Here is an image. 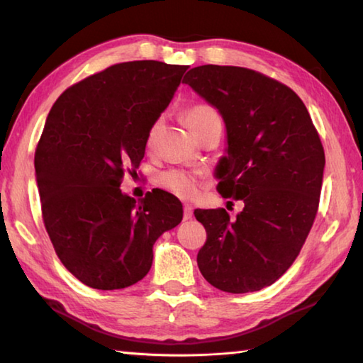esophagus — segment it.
Instances as JSON below:
<instances>
[{
  "label": "esophagus",
  "instance_id": "esophagus-1",
  "mask_svg": "<svg viewBox=\"0 0 363 363\" xmlns=\"http://www.w3.org/2000/svg\"><path fill=\"white\" fill-rule=\"evenodd\" d=\"M183 218H184V220H191V218H193V205H191V203H184Z\"/></svg>",
  "mask_w": 363,
  "mask_h": 363
}]
</instances>
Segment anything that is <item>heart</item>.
I'll return each instance as SVG.
<instances>
[{"instance_id":"b5f03b06","label":"heart","mask_w":363,"mask_h":363,"mask_svg":"<svg viewBox=\"0 0 363 363\" xmlns=\"http://www.w3.org/2000/svg\"><path fill=\"white\" fill-rule=\"evenodd\" d=\"M215 115L216 112L208 106H194L191 107L186 113V123L189 129H193L196 125H199V123H202L203 120H207L210 117H215ZM158 128H160V121H156L152 126V129H150V134H148L150 139H153V135L156 134V131H158ZM160 182L164 188L170 189L172 193L179 194L180 197H191L196 193V182L193 177L184 172H180V170H169V172L161 175Z\"/></svg>"}]
</instances>
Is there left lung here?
Segmentation results:
<instances>
[{"label":"left lung","mask_w":363,"mask_h":363,"mask_svg":"<svg viewBox=\"0 0 363 363\" xmlns=\"http://www.w3.org/2000/svg\"><path fill=\"white\" fill-rule=\"evenodd\" d=\"M225 126L218 191L245 203L194 210L207 230L197 265L216 289L261 291L296 261L318 213L325 156L305 104L289 86L238 66L203 65L183 79Z\"/></svg>","instance_id":"8db88e82"}]
</instances>
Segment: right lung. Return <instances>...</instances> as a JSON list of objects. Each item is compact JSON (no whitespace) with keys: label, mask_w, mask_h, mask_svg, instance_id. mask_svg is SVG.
I'll use <instances>...</instances> for the list:
<instances>
[{"label":"right lung","mask_w":363,"mask_h":363,"mask_svg":"<svg viewBox=\"0 0 363 363\" xmlns=\"http://www.w3.org/2000/svg\"><path fill=\"white\" fill-rule=\"evenodd\" d=\"M186 69L153 60L113 65L67 88L45 120L34 155L44 224L60 261L93 289L140 281L155 242L183 220L175 196L153 191L135 202L120 184Z\"/></svg>","instance_id":"1"}]
</instances>
